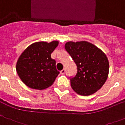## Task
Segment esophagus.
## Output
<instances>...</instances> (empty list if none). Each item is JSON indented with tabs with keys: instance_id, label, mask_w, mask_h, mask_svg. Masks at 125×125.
I'll return each instance as SVG.
<instances>
[{
	"instance_id": "1",
	"label": "esophagus",
	"mask_w": 125,
	"mask_h": 125,
	"mask_svg": "<svg viewBox=\"0 0 125 125\" xmlns=\"http://www.w3.org/2000/svg\"><path fill=\"white\" fill-rule=\"evenodd\" d=\"M65 73V69H63V70H62V71H60L61 74H64Z\"/></svg>"
}]
</instances>
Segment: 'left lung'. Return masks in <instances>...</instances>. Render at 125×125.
<instances>
[{
    "instance_id": "8db88e82",
    "label": "left lung",
    "mask_w": 125,
    "mask_h": 125,
    "mask_svg": "<svg viewBox=\"0 0 125 125\" xmlns=\"http://www.w3.org/2000/svg\"><path fill=\"white\" fill-rule=\"evenodd\" d=\"M65 48L77 65V73L70 79L74 92L88 96L101 88L106 81L109 69L105 54L86 41L68 42Z\"/></svg>"
}]
</instances>
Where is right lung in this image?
I'll use <instances>...</instances> for the list:
<instances>
[{
  "label": "right lung",
  "mask_w": 125,
  "mask_h": 125,
  "mask_svg": "<svg viewBox=\"0 0 125 125\" xmlns=\"http://www.w3.org/2000/svg\"><path fill=\"white\" fill-rule=\"evenodd\" d=\"M58 41L37 42L27 47L18 60L16 71L21 80L32 89L44 90L51 86L60 72L51 57Z\"/></svg>",
  "instance_id": "right-lung-1"
}]
</instances>
